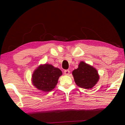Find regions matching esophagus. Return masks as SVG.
I'll return each instance as SVG.
<instances>
[{
  "instance_id": "obj_1",
  "label": "esophagus",
  "mask_w": 125,
  "mask_h": 125,
  "mask_svg": "<svg viewBox=\"0 0 125 125\" xmlns=\"http://www.w3.org/2000/svg\"><path fill=\"white\" fill-rule=\"evenodd\" d=\"M64 73V74H65V75H69V73H70V71H69V70H65Z\"/></svg>"
}]
</instances>
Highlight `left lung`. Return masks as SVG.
<instances>
[{
  "label": "left lung",
  "mask_w": 125,
  "mask_h": 125,
  "mask_svg": "<svg viewBox=\"0 0 125 125\" xmlns=\"http://www.w3.org/2000/svg\"><path fill=\"white\" fill-rule=\"evenodd\" d=\"M72 74L78 86L88 89L93 88L99 80L97 70L83 61L80 62L78 68L73 71Z\"/></svg>",
  "instance_id": "left-lung-1"
}]
</instances>
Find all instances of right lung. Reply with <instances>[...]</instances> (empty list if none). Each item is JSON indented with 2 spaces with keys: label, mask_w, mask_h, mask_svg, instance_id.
I'll use <instances>...</instances> for the list:
<instances>
[{
  "label": "right lung",
  "mask_w": 125,
  "mask_h": 125,
  "mask_svg": "<svg viewBox=\"0 0 125 125\" xmlns=\"http://www.w3.org/2000/svg\"><path fill=\"white\" fill-rule=\"evenodd\" d=\"M62 72L51 64L41 65L32 74V82L35 87L44 92H50L55 88Z\"/></svg>",
  "instance_id": "1"
}]
</instances>
